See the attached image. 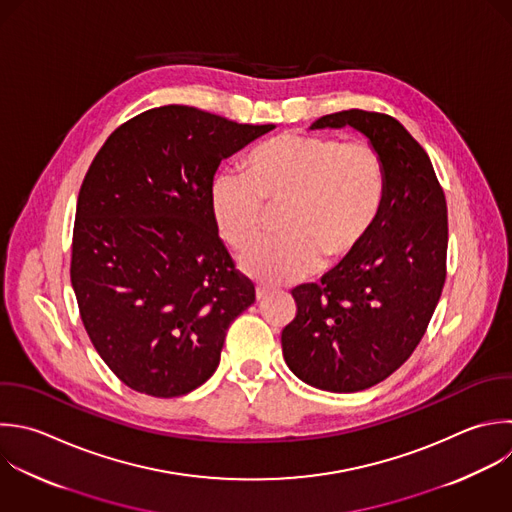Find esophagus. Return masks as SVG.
<instances>
[{"mask_svg":"<svg viewBox=\"0 0 512 512\" xmlns=\"http://www.w3.org/2000/svg\"><path fill=\"white\" fill-rule=\"evenodd\" d=\"M272 292H276V288H272V286H268V284H258L256 286V298L258 300H264L268 294H272Z\"/></svg>","mask_w":512,"mask_h":512,"instance_id":"esophagus-1","label":"esophagus"}]
</instances>
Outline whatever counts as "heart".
Masks as SVG:
<instances>
[{
	"instance_id": "1",
	"label": "heart",
	"mask_w": 512,
	"mask_h": 512,
	"mask_svg": "<svg viewBox=\"0 0 512 512\" xmlns=\"http://www.w3.org/2000/svg\"><path fill=\"white\" fill-rule=\"evenodd\" d=\"M386 196L380 154L368 142L284 132L254 148L246 176L222 172L210 188L212 218L234 248L254 242L266 204L282 206V236L240 254L258 278L290 282L314 272L320 258L336 266L352 258L374 230Z\"/></svg>"
}]
</instances>
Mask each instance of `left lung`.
<instances>
[{"label": "left lung", "instance_id": "left-lung-1", "mask_svg": "<svg viewBox=\"0 0 512 512\" xmlns=\"http://www.w3.org/2000/svg\"><path fill=\"white\" fill-rule=\"evenodd\" d=\"M362 132L382 158L386 196L360 250L292 290L296 316L282 330L288 368L328 392H358L388 378L422 340L446 280L448 216L424 148L392 116L344 110L310 128Z\"/></svg>", "mask_w": 512, "mask_h": 512}]
</instances>
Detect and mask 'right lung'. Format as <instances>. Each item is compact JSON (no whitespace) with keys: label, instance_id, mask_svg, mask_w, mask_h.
Wrapping results in <instances>:
<instances>
[{"label":"right lung","instance_id":"obj_1","mask_svg":"<svg viewBox=\"0 0 512 512\" xmlns=\"http://www.w3.org/2000/svg\"><path fill=\"white\" fill-rule=\"evenodd\" d=\"M274 126L162 106L116 128L78 196L72 286L108 368L156 398L188 394L220 362L254 300L210 208L220 162Z\"/></svg>","mask_w":512,"mask_h":512}]
</instances>
